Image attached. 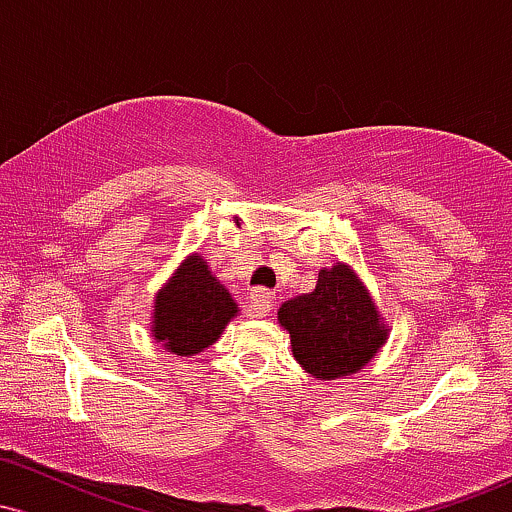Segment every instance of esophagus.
I'll return each mask as SVG.
<instances>
[{
	"label": "esophagus",
	"mask_w": 512,
	"mask_h": 512,
	"mask_svg": "<svg viewBox=\"0 0 512 512\" xmlns=\"http://www.w3.org/2000/svg\"><path fill=\"white\" fill-rule=\"evenodd\" d=\"M250 303H252V310H255L257 315H267L269 310H272L274 293L269 289H262V286H257V289L250 291Z\"/></svg>",
	"instance_id": "34e87169"
}]
</instances>
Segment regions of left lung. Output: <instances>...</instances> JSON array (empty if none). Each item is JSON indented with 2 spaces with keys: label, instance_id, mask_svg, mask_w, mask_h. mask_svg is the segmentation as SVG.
I'll return each instance as SVG.
<instances>
[{
  "label": "left lung",
  "instance_id": "left-lung-1",
  "mask_svg": "<svg viewBox=\"0 0 512 512\" xmlns=\"http://www.w3.org/2000/svg\"><path fill=\"white\" fill-rule=\"evenodd\" d=\"M279 322L291 334L296 361L322 380L361 370L387 337L368 291L346 264L322 269L313 293L281 305Z\"/></svg>",
  "mask_w": 512,
  "mask_h": 512
}]
</instances>
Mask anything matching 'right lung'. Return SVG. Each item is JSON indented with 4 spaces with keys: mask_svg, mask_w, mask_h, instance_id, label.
<instances>
[{
    "mask_svg": "<svg viewBox=\"0 0 512 512\" xmlns=\"http://www.w3.org/2000/svg\"><path fill=\"white\" fill-rule=\"evenodd\" d=\"M236 313L231 293L211 276L202 257L192 255L158 293L154 334L173 354L192 356L214 344Z\"/></svg>",
    "mask_w": 512,
    "mask_h": 512,
    "instance_id": "obj_1",
    "label": "right lung"
}]
</instances>
